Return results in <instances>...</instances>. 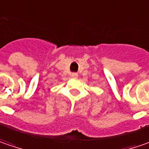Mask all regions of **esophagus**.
Here are the masks:
<instances>
[{
	"instance_id": "1",
	"label": "esophagus",
	"mask_w": 149,
	"mask_h": 149,
	"mask_svg": "<svg viewBox=\"0 0 149 149\" xmlns=\"http://www.w3.org/2000/svg\"><path fill=\"white\" fill-rule=\"evenodd\" d=\"M77 77H78V74H77V72H72V78H77Z\"/></svg>"
}]
</instances>
